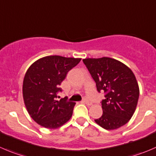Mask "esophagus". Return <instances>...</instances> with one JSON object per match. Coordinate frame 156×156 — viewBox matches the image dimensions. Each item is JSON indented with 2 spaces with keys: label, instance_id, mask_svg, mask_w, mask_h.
<instances>
[{
  "label": "esophagus",
  "instance_id": "obj_1",
  "mask_svg": "<svg viewBox=\"0 0 156 156\" xmlns=\"http://www.w3.org/2000/svg\"><path fill=\"white\" fill-rule=\"evenodd\" d=\"M83 102H84V104H87V105H88V106H90L92 104V103L90 102V101H89L87 99H86V98H84V99L83 100Z\"/></svg>",
  "mask_w": 156,
  "mask_h": 156
}]
</instances>
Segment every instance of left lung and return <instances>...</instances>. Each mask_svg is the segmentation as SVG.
Instances as JSON below:
<instances>
[{"mask_svg": "<svg viewBox=\"0 0 156 156\" xmlns=\"http://www.w3.org/2000/svg\"><path fill=\"white\" fill-rule=\"evenodd\" d=\"M83 62L98 92L106 93L101 103L103 115L94 121L107 130L121 127L130 120L138 103L140 88L135 75L123 62L109 57L84 58Z\"/></svg>", "mask_w": 156, "mask_h": 156, "instance_id": "1", "label": "left lung"}]
</instances>
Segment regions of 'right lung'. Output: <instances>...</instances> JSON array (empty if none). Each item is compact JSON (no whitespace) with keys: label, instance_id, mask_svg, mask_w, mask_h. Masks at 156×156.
<instances>
[{"label":"right lung","instance_id":"obj_1","mask_svg":"<svg viewBox=\"0 0 156 156\" xmlns=\"http://www.w3.org/2000/svg\"><path fill=\"white\" fill-rule=\"evenodd\" d=\"M81 58L49 55L36 60L27 69L23 82L26 108L36 123L47 129H57L71 119L75 102L56 100L59 85L69 70Z\"/></svg>","mask_w":156,"mask_h":156}]
</instances>
